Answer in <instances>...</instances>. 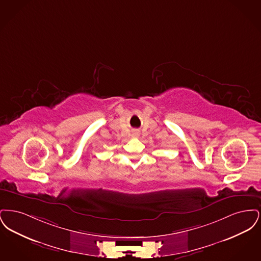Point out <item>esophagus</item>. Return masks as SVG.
<instances>
[{
	"mask_svg": "<svg viewBox=\"0 0 261 261\" xmlns=\"http://www.w3.org/2000/svg\"><path fill=\"white\" fill-rule=\"evenodd\" d=\"M133 135L135 137L139 136V132H135V133H133Z\"/></svg>",
	"mask_w": 261,
	"mask_h": 261,
	"instance_id": "1",
	"label": "esophagus"
}]
</instances>
